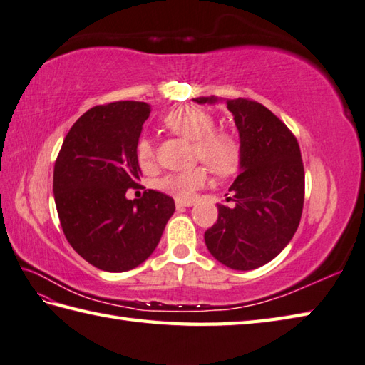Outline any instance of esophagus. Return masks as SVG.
I'll list each match as a JSON object with an SVG mask.
<instances>
[{"instance_id": "esophagus-1", "label": "esophagus", "mask_w": 365, "mask_h": 365, "mask_svg": "<svg viewBox=\"0 0 365 365\" xmlns=\"http://www.w3.org/2000/svg\"><path fill=\"white\" fill-rule=\"evenodd\" d=\"M192 205V201H175V207L177 209H183V207H191Z\"/></svg>"}]
</instances>
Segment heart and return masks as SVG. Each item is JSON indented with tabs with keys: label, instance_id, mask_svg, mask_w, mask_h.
Instances as JSON below:
<instances>
[{
	"label": "heart",
	"instance_id": "heart-1",
	"mask_svg": "<svg viewBox=\"0 0 365 365\" xmlns=\"http://www.w3.org/2000/svg\"><path fill=\"white\" fill-rule=\"evenodd\" d=\"M164 126L174 134L192 142V155L205 163L218 175H230L240 166V144L231 133L215 131V120L196 106H182L163 118ZM135 158L142 169H152L155 147L150 139L140 138L135 145ZM207 182V169L196 166L183 173H170L156 182V187L178 201H188Z\"/></svg>",
	"mask_w": 365,
	"mask_h": 365
}]
</instances>
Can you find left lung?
Returning <instances> with one entry per match:
<instances>
[{"instance_id":"obj_1","label":"left lung","mask_w":365,"mask_h":365,"mask_svg":"<svg viewBox=\"0 0 365 365\" xmlns=\"http://www.w3.org/2000/svg\"><path fill=\"white\" fill-rule=\"evenodd\" d=\"M215 104L218 98H196ZM240 138V174L231 185L234 207L218 204V220L204 234L213 258L234 270L272 261L297 231L305 175L301 148L288 126L252 99H226Z\"/></svg>"}]
</instances>
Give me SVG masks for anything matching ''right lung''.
Instances as JSON below:
<instances>
[{
  "mask_svg": "<svg viewBox=\"0 0 365 365\" xmlns=\"http://www.w3.org/2000/svg\"><path fill=\"white\" fill-rule=\"evenodd\" d=\"M150 106H95L71 128L53 169V195L63 232L82 258L106 272H126L158 245L174 199L148 190L126 199L140 180L135 145Z\"/></svg>",
  "mask_w": 365,
  "mask_h": 365,
  "instance_id": "right-lung-1",
  "label": "right lung"
}]
</instances>
